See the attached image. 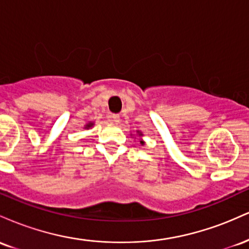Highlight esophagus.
Returning a JSON list of instances; mask_svg holds the SVG:
<instances>
[{
    "instance_id": "obj_1",
    "label": "esophagus",
    "mask_w": 249,
    "mask_h": 249,
    "mask_svg": "<svg viewBox=\"0 0 249 249\" xmlns=\"http://www.w3.org/2000/svg\"><path fill=\"white\" fill-rule=\"evenodd\" d=\"M111 122L115 123V124H118V123L121 122V117H119V115H112V117H111Z\"/></svg>"
}]
</instances>
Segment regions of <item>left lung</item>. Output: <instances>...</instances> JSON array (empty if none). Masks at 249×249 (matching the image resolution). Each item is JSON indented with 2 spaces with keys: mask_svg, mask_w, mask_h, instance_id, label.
Segmentation results:
<instances>
[{
  "mask_svg": "<svg viewBox=\"0 0 249 249\" xmlns=\"http://www.w3.org/2000/svg\"><path fill=\"white\" fill-rule=\"evenodd\" d=\"M138 134H139V137H142V133L141 132V131H138ZM141 144H142V145H144V142L141 141Z\"/></svg>",
  "mask_w": 249,
  "mask_h": 249,
  "instance_id": "obj_1",
  "label": "left lung"
}]
</instances>
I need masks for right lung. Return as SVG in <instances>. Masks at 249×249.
I'll list each match as a JSON object with an SVG mask.
<instances>
[{
    "instance_id": "1",
    "label": "right lung",
    "mask_w": 249,
    "mask_h": 249,
    "mask_svg": "<svg viewBox=\"0 0 249 249\" xmlns=\"http://www.w3.org/2000/svg\"><path fill=\"white\" fill-rule=\"evenodd\" d=\"M93 125V123H89V124H87L85 125V128H89V127H91Z\"/></svg>"
}]
</instances>
